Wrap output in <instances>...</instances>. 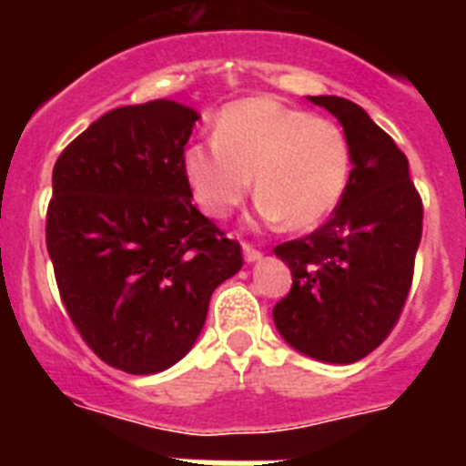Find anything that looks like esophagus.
<instances>
[{"label": "esophagus", "mask_w": 466, "mask_h": 466, "mask_svg": "<svg viewBox=\"0 0 466 466\" xmlns=\"http://www.w3.org/2000/svg\"><path fill=\"white\" fill-rule=\"evenodd\" d=\"M242 254H245V261L247 263L258 261V258H261V252H258V249L254 245H249V242H242Z\"/></svg>", "instance_id": "obj_1"}]
</instances>
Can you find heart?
<instances>
[{"instance_id": "heart-1", "label": "heart", "mask_w": 466, "mask_h": 466, "mask_svg": "<svg viewBox=\"0 0 466 466\" xmlns=\"http://www.w3.org/2000/svg\"><path fill=\"white\" fill-rule=\"evenodd\" d=\"M196 203L221 219L249 193L263 219L308 230L322 224L350 182L352 149L343 127L273 97H247L224 106L214 137L184 151Z\"/></svg>"}]
</instances>
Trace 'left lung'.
I'll return each mask as SVG.
<instances>
[{
	"label": "left lung",
	"instance_id": "8db88e82",
	"mask_svg": "<svg viewBox=\"0 0 466 466\" xmlns=\"http://www.w3.org/2000/svg\"><path fill=\"white\" fill-rule=\"evenodd\" d=\"M308 100L340 121L352 172L327 224L275 247L291 270V289L275 303L273 319L303 355L352 364L401 317L422 238V198L410 182L409 158L360 105L336 95Z\"/></svg>",
	"mask_w": 466,
	"mask_h": 466
}]
</instances>
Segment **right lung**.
Masks as SVG:
<instances>
[{
  "instance_id": "obj_1",
  "label": "right lung",
  "mask_w": 466,
  "mask_h": 466,
  "mask_svg": "<svg viewBox=\"0 0 466 466\" xmlns=\"http://www.w3.org/2000/svg\"><path fill=\"white\" fill-rule=\"evenodd\" d=\"M198 114L172 100L118 106L53 167L46 247L69 319L105 364L170 369L196 343L240 242L198 212L184 147Z\"/></svg>"
}]
</instances>
